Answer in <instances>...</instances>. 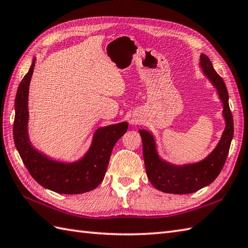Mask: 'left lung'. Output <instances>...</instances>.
Masks as SVG:
<instances>
[{
  "label": "left lung",
  "instance_id": "1",
  "mask_svg": "<svg viewBox=\"0 0 248 248\" xmlns=\"http://www.w3.org/2000/svg\"><path fill=\"white\" fill-rule=\"evenodd\" d=\"M200 67L206 78L217 89L223 104L225 129L216 148L201 161L182 164L170 163L158 155L153 134L139 130L142 139V150L148 178L157 189L168 194H192L204 187L217 178L223 168L233 136V119L228 105V92L224 80L215 71L213 63L205 54L200 55Z\"/></svg>",
  "mask_w": 248,
  "mask_h": 248
}]
</instances>
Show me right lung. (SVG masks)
<instances>
[{
  "mask_svg": "<svg viewBox=\"0 0 248 248\" xmlns=\"http://www.w3.org/2000/svg\"><path fill=\"white\" fill-rule=\"evenodd\" d=\"M35 59L18 85L15 101L14 139L16 150L33 179L43 187L59 194H82L97 187L104 180L112 150L128 130V123L101 126L94 132L87 153L74 162L53 160L37 151L28 135V94Z\"/></svg>",
  "mask_w": 248,
  "mask_h": 248,
  "instance_id": "1",
  "label": "right lung"
}]
</instances>
